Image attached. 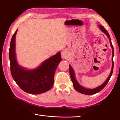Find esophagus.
<instances>
[{
	"label": "esophagus",
	"instance_id": "34e87169",
	"mask_svg": "<svg viewBox=\"0 0 120 120\" xmlns=\"http://www.w3.org/2000/svg\"><path fill=\"white\" fill-rule=\"evenodd\" d=\"M61 56L64 59L68 58V51L66 50H62L61 52Z\"/></svg>",
	"mask_w": 120,
	"mask_h": 120
}]
</instances>
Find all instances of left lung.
<instances>
[{
	"label": "left lung",
	"mask_w": 120,
	"mask_h": 120,
	"mask_svg": "<svg viewBox=\"0 0 120 120\" xmlns=\"http://www.w3.org/2000/svg\"><path fill=\"white\" fill-rule=\"evenodd\" d=\"M98 27L101 30V31H102L104 34H106L107 35V36L108 37V39L109 40V41H110V45L112 47V64L111 71L110 75H109V76H108V77L107 79V80L105 81V82H104L103 84H102L101 85L98 86V87L93 89H86L85 88H84L83 86H80L77 82V81L76 80V78L75 77L74 71L72 67L70 65V74L71 80H72V81L73 82V85L74 86V87L76 91H77L79 93H81L83 94H86V95H92V94H94L95 93H98L99 92H100L101 90H103V89L104 88V87H105V86L107 85V83L108 82V81L109 79H110L111 76L112 74V73H113V65H114V63H113V58L114 56V50H113V45L112 44V43L111 41L110 35H109L108 31H107L105 28H104L102 25H98Z\"/></svg>",
	"instance_id": "obj_1"
}]
</instances>
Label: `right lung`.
<instances>
[{
    "label": "right lung",
    "instance_id": "right-lung-1",
    "mask_svg": "<svg viewBox=\"0 0 120 120\" xmlns=\"http://www.w3.org/2000/svg\"><path fill=\"white\" fill-rule=\"evenodd\" d=\"M17 29L10 42L9 59L13 78L22 90L32 94L44 93L53 85L55 71L61 61L60 52L48 58L39 67L28 70L18 64L15 54V37Z\"/></svg>",
    "mask_w": 120,
    "mask_h": 120
}]
</instances>
